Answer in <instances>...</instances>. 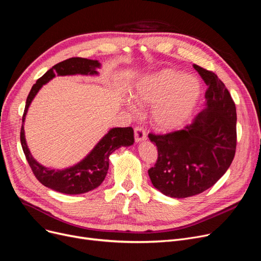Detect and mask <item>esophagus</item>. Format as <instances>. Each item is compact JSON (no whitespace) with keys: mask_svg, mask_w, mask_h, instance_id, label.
I'll list each match as a JSON object with an SVG mask.
<instances>
[{"mask_svg":"<svg viewBox=\"0 0 261 261\" xmlns=\"http://www.w3.org/2000/svg\"><path fill=\"white\" fill-rule=\"evenodd\" d=\"M147 138V134H146V131L143 127H135L134 128V139L137 142H142L144 140H146Z\"/></svg>","mask_w":261,"mask_h":261,"instance_id":"1","label":"esophagus"}]
</instances>
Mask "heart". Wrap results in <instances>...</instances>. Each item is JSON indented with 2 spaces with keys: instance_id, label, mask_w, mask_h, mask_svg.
Segmentation results:
<instances>
[{
  "instance_id": "obj_1",
  "label": "heart",
  "mask_w": 261,
  "mask_h": 261,
  "mask_svg": "<svg viewBox=\"0 0 261 261\" xmlns=\"http://www.w3.org/2000/svg\"><path fill=\"white\" fill-rule=\"evenodd\" d=\"M202 85L195 75L166 68L145 76L132 95L141 107L152 106V122L160 130H173L186 123L201 97Z\"/></svg>"
}]
</instances>
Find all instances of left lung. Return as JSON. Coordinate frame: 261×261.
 <instances>
[{
    "instance_id": "left-lung-1",
    "label": "left lung",
    "mask_w": 261,
    "mask_h": 261,
    "mask_svg": "<svg viewBox=\"0 0 261 261\" xmlns=\"http://www.w3.org/2000/svg\"><path fill=\"white\" fill-rule=\"evenodd\" d=\"M208 86L206 109L182 130L149 133L158 159L148 175L166 196L185 198L211 188L230 166L237 146V112L233 100L214 72L193 65Z\"/></svg>"
}]
</instances>
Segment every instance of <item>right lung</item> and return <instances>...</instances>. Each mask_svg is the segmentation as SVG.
<instances>
[{"label": "right lung", "mask_w": 261, "mask_h": 261, "mask_svg": "<svg viewBox=\"0 0 261 261\" xmlns=\"http://www.w3.org/2000/svg\"><path fill=\"white\" fill-rule=\"evenodd\" d=\"M98 61L87 60L82 58H71L54 65L37 82L33 85L31 92L27 98V103L23 116H22V126L20 131V141L23 152L25 154L29 165L33 174L44 187L52 189L64 194H82L92 191L99 187L105 180L109 169V156L120 146H130L134 142L133 129L127 128H113L108 134L100 140L95 148L85 156L81 162L72 167L55 171L40 165L35 161L28 148L24 137L23 122L28 109L34 97L43 84L48 83L51 79L56 75H70V74H97L96 68H99Z\"/></svg>", "instance_id": "add662e5"}]
</instances>
